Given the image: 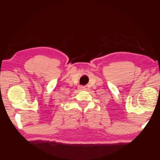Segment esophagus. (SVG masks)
<instances>
[{"mask_svg":"<svg viewBox=\"0 0 160 160\" xmlns=\"http://www.w3.org/2000/svg\"><path fill=\"white\" fill-rule=\"evenodd\" d=\"M79 89H80V90H85L86 89V88L85 87H84V86H79Z\"/></svg>","mask_w":160,"mask_h":160,"instance_id":"34e87169","label":"esophagus"}]
</instances>
